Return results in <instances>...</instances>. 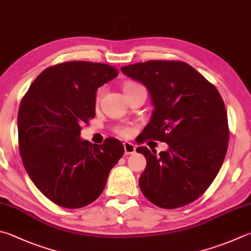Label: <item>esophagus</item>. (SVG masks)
<instances>
[{"label":"esophagus","instance_id":"esophagus-1","mask_svg":"<svg viewBox=\"0 0 251 251\" xmlns=\"http://www.w3.org/2000/svg\"><path fill=\"white\" fill-rule=\"evenodd\" d=\"M124 149H125V154H133L136 151L135 145L129 143V141L124 143Z\"/></svg>","mask_w":251,"mask_h":251}]
</instances>
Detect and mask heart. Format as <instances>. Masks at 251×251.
<instances>
[{"instance_id": "b5f03b06", "label": "heart", "mask_w": 251, "mask_h": 251, "mask_svg": "<svg viewBox=\"0 0 251 251\" xmlns=\"http://www.w3.org/2000/svg\"><path fill=\"white\" fill-rule=\"evenodd\" d=\"M140 86L141 85L136 83V82H126V83L123 85V90H124V93H128L130 91L140 88ZM102 93H103V89H99L97 91V94H95V102L97 103H99L100 100H101ZM116 133L120 136H122V137H126V136L129 134V130L125 128V127H118V128H116Z\"/></svg>"}]
</instances>
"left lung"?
Returning a JSON list of instances; mask_svg holds the SVG:
<instances>
[{"label": "left lung", "instance_id": "1", "mask_svg": "<svg viewBox=\"0 0 251 251\" xmlns=\"http://www.w3.org/2000/svg\"><path fill=\"white\" fill-rule=\"evenodd\" d=\"M121 70L147 86L152 100L144 140L169 146L159 156L147 147L136 149L147 160L139 177L141 192L161 208L192 203L212 184L228 147V121L220 92L183 61L149 60Z\"/></svg>", "mask_w": 251, "mask_h": 251}]
</instances>
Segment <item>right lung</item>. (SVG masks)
Returning <instances> with one entry per match:
<instances>
[{"mask_svg":"<svg viewBox=\"0 0 251 251\" xmlns=\"http://www.w3.org/2000/svg\"><path fill=\"white\" fill-rule=\"evenodd\" d=\"M117 75L106 63L61 62L45 69L22 99L17 126L23 165L40 192L59 206L94 202L124 154L116 138L102 145L80 139L82 125L95 116L98 88Z\"/></svg>","mask_w":251,"mask_h":251,"instance_id":"1","label":"right lung"}]
</instances>
